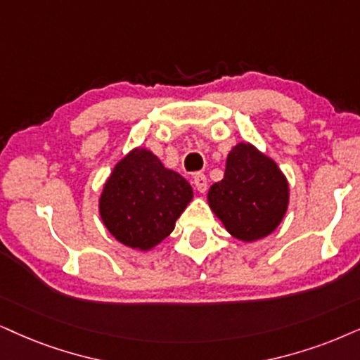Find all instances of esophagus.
Instances as JSON below:
<instances>
[{"instance_id":"34e87169","label":"esophagus","mask_w":360,"mask_h":360,"mask_svg":"<svg viewBox=\"0 0 360 360\" xmlns=\"http://www.w3.org/2000/svg\"><path fill=\"white\" fill-rule=\"evenodd\" d=\"M193 183L199 193H206L207 191V177L204 176L202 172H195L193 176Z\"/></svg>"}]
</instances>
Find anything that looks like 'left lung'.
Instances as JSON below:
<instances>
[{
  "label": "left lung",
  "instance_id": "1",
  "mask_svg": "<svg viewBox=\"0 0 360 360\" xmlns=\"http://www.w3.org/2000/svg\"><path fill=\"white\" fill-rule=\"evenodd\" d=\"M207 199L234 238L257 240L271 234L284 217L289 186L272 159L240 143L227 156L224 179L211 186Z\"/></svg>",
  "mask_w": 360,
  "mask_h": 360
}]
</instances>
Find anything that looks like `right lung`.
Wrapping results in <instances>:
<instances>
[{"mask_svg":"<svg viewBox=\"0 0 360 360\" xmlns=\"http://www.w3.org/2000/svg\"><path fill=\"white\" fill-rule=\"evenodd\" d=\"M193 188L166 169L146 149H134L117 162L104 184L99 214L104 226L124 245L148 251L174 229Z\"/></svg>","mask_w":360,"mask_h":360,"instance_id":"1","label":"right lung"}]
</instances>
